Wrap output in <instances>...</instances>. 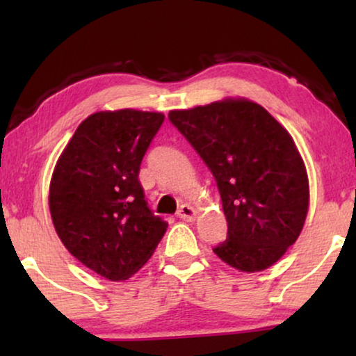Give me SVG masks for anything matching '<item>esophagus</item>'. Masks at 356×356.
<instances>
[{
  "label": "esophagus",
  "mask_w": 356,
  "mask_h": 356,
  "mask_svg": "<svg viewBox=\"0 0 356 356\" xmlns=\"http://www.w3.org/2000/svg\"><path fill=\"white\" fill-rule=\"evenodd\" d=\"M178 217L183 218V220H186V222H193V220H196L197 211L193 206H189V204H183L178 211Z\"/></svg>",
  "instance_id": "34e87169"
}]
</instances>
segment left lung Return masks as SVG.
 I'll return each mask as SVG.
<instances>
[{"mask_svg": "<svg viewBox=\"0 0 356 356\" xmlns=\"http://www.w3.org/2000/svg\"><path fill=\"white\" fill-rule=\"evenodd\" d=\"M168 118L217 181L228 232L213 252L250 274L274 266L309 207L308 173L289 131L264 106L230 97Z\"/></svg>", "mask_w": 356, "mask_h": 356, "instance_id": "8db88e82", "label": "left lung"}]
</instances>
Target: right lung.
I'll use <instances>...</instances> for the list:
<instances>
[{
	"mask_svg": "<svg viewBox=\"0 0 356 356\" xmlns=\"http://www.w3.org/2000/svg\"><path fill=\"white\" fill-rule=\"evenodd\" d=\"M163 120L157 111H97L77 126L53 170L48 206L58 236L108 280L134 275L167 232L139 183L140 162Z\"/></svg>",
	"mask_w": 356,
	"mask_h": 356,
	"instance_id": "obj_1",
	"label": "right lung"
}]
</instances>
